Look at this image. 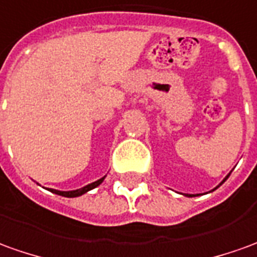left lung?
I'll return each mask as SVG.
<instances>
[{
  "label": "left lung",
  "mask_w": 257,
  "mask_h": 257,
  "mask_svg": "<svg viewBox=\"0 0 257 257\" xmlns=\"http://www.w3.org/2000/svg\"><path fill=\"white\" fill-rule=\"evenodd\" d=\"M229 175H231V173H229ZM229 175H228V176H229ZM228 176H226V178H225V179H224V180H222V182H221V183H220V185H222V183H224V182H225V180H226V179H228ZM220 185H218V186H220ZM215 189H217V187H215ZM187 196H189V197H193V196H192V194H187Z\"/></svg>",
  "instance_id": "left-lung-1"
}]
</instances>
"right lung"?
Instances as JSON below:
<instances>
[{
	"label": "right lung",
	"instance_id": "add662e5",
	"mask_svg": "<svg viewBox=\"0 0 257 257\" xmlns=\"http://www.w3.org/2000/svg\"><path fill=\"white\" fill-rule=\"evenodd\" d=\"M103 179H105V176H103V178H100L99 180H96V182L91 183V185H86V186H84V187H81V189H77V190H70V192H60V190L50 189V192L56 193V194H58V196H64V197H78V196H82L84 193L89 192V190L95 189V187H98V186L100 185L102 182H103Z\"/></svg>",
	"mask_w": 257,
	"mask_h": 257
}]
</instances>
